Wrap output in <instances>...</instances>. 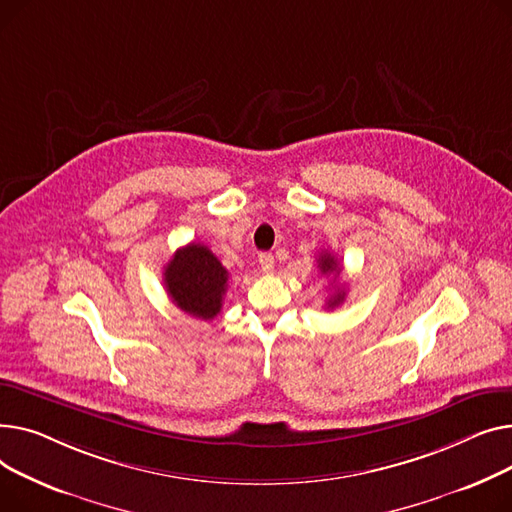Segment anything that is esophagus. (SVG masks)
Here are the masks:
<instances>
[{
  "instance_id": "34e87169",
  "label": "esophagus",
  "mask_w": 512,
  "mask_h": 512,
  "mask_svg": "<svg viewBox=\"0 0 512 512\" xmlns=\"http://www.w3.org/2000/svg\"><path fill=\"white\" fill-rule=\"evenodd\" d=\"M258 262H260V268H262V273H273V268H275V258H273V254H260L258 256Z\"/></svg>"
}]
</instances>
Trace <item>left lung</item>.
<instances>
[{"label":"left lung","instance_id":"8db88e82","mask_svg":"<svg viewBox=\"0 0 512 512\" xmlns=\"http://www.w3.org/2000/svg\"><path fill=\"white\" fill-rule=\"evenodd\" d=\"M318 268H320V273L322 275H335V277H339V273H341V266H339V262H337V258L330 254V252H322L320 254V258H318ZM343 299H345V289L343 287H335V291H333V295L328 297V308H337V306H341L343 304Z\"/></svg>","mask_w":512,"mask_h":512}]
</instances>
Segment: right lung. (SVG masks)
<instances>
[{
  "mask_svg": "<svg viewBox=\"0 0 512 512\" xmlns=\"http://www.w3.org/2000/svg\"><path fill=\"white\" fill-rule=\"evenodd\" d=\"M163 281L179 310L200 320H213L223 308L229 273L206 246L188 244L167 262Z\"/></svg>",
  "mask_w": 512,
  "mask_h": 512,
  "instance_id": "obj_1",
  "label": "right lung"
}]
</instances>
